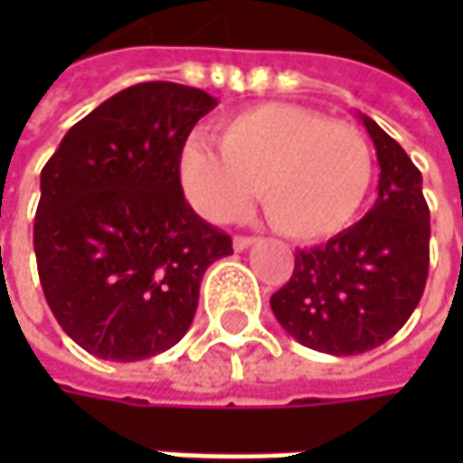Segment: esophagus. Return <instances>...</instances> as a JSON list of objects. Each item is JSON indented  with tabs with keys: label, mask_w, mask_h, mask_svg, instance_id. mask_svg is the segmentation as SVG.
Masks as SVG:
<instances>
[{
	"label": "esophagus",
	"mask_w": 463,
	"mask_h": 463,
	"mask_svg": "<svg viewBox=\"0 0 463 463\" xmlns=\"http://www.w3.org/2000/svg\"><path fill=\"white\" fill-rule=\"evenodd\" d=\"M255 237H234V250H237V252H241V250H247V247H250V244H255Z\"/></svg>",
	"instance_id": "1"
}]
</instances>
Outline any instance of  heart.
Returning a JSON list of instances; mask_svg holds the SVG:
<instances>
[{"label": "heart", "mask_w": 463, "mask_h": 463, "mask_svg": "<svg viewBox=\"0 0 463 463\" xmlns=\"http://www.w3.org/2000/svg\"><path fill=\"white\" fill-rule=\"evenodd\" d=\"M216 149L190 144L183 152L180 180L193 208L208 222H234L260 190L268 222L296 241L347 229L373 177V156L358 128L291 102L226 118Z\"/></svg>", "instance_id": "heart-1"}]
</instances>
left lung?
<instances>
[{
  "instance_id": "8db88e82",
  "label": "left lung",
  "mask_w": 463,
  "mask_h": 463,
  "mask_svg": "<svg viewBox=\"0 0 463 463\" xmlns=\"http://www.w3.org/2000/svg\"><path fill=\"white\" fill-rule=\"evenodd\" d=\"M379 156V198L327 244L296 250L294 276L270 296L301 345L358 355L394 337L422 298L430 265V211L422 175L392 136L361 116Z\"/></svg>"
}]
</instances>
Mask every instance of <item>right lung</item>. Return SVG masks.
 I'll use <instances>...</instances> for the list:
<instances>
[{"instance_id": "1", "label": "right lung", "mask_w": 463, "mask_h": 463, "mask_svg": "<svg viewBox=\"0 0 463 463\" xmlns=\"http://www.w3.org/2000/svg\"><path fill=\"white\" fill-rule=\"evenodd\" d=\"M216 108L203 90L141 81L74 123L41 172L33 247L61 329L105 361H141L183 340L205 268L232 237L183 195L187 136Z\"/></svg>"}]
</instances>
